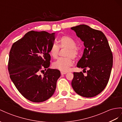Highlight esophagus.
<instances>
[{"mask_svg":"<svg viewBox=\"0 0 122 122\" xmlns=\"http://www.w3.org/2000/svg\"><path fill=\"white\" fill-rule=\"evenodd\" d=\"M66 74V72H63V71H61V75H64V74Z\"/></svg>","mask_w":122,"mask_h":122,"instance_id":"esophagus-1","label":"esophagus"}]
</instances>
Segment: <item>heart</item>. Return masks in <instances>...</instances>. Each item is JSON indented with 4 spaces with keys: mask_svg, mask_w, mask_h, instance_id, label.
I'll return each instance as SVG.
<instances>
[{
    "mask_svg": "<svg viewBox=\"0 0 122 122\" xmlns=\"http://www.w3.org/2000/svg\"><path fill=\"white\" fill-rule=\"evenodd\" d=\"M58 43L60 48H66L65 54L66 57L59 59L53 63L52 66L55 69L62 71H67L74 64V61L73 58L76 59L78 56L79 49L75 45L74 40L69 36H62L59 40ZM59 51L58 46L56 44H53L50 48L49 54L52 58L56 59L58 56Z\"/></svg>",
    "mask_w": 122,
    "mask_h": 122,
    "instance_id": "b5f03b06",
    "label": "heart"
}]
</instances>
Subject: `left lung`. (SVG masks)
Here are the masks:
<instances>
[{
    "label": "left lung",
    "instance_id": "8db88e82",
    "mask_svg": "<svg viewBox=\"0 0 122 122\" xmlns=\"http://www.w3.org/2000/svg\"><path fill=\"white\" fill-rule=\"evenodd\" d=\"M77 36L84 42L83 55L77 67L87 71L74 72L71 86L78 94L85 97L97 95L106 88L113 65V56L108 40L102 31L86 25L71 28Z\"/></svg>",
    "mask_w": 122,
    "mask_h": 122
}]
</instances>
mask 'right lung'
I'll return each mask as SVG.
<instances>
[{
	"instance_id": "obj_1",
	"label": "right lung",
	"mask_w": 122,
	"mask_h": 122,
	"mask_svg": "<svg viewBox=\"0 0 122 122\" xmlns=\"http://www.w3.org/2000/svg\"><path fill=\"white\" fill-rule=\"evenodd\" d=\"M55 34L43 31H29L15 42L10 50V78L21 94L32 102H43L51 97L61 76L59 70L48 68L51 60L49 51ZM42 68H48L43 76L39 74Z\"/></svg>"
}]
</instances>
